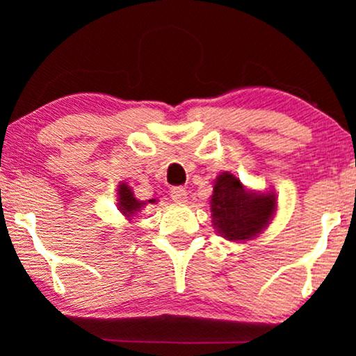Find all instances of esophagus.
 Masks as SVG:
<instances>
[{"label": "esophagus", "instance_id": "34e87169", "mask_svg": "<svg viewBox=\"0 0 356 356\" xmlns=\"http://www.w3.org/2000/svg\"><path fill=\"white\" fill-rule=\"evenodd\" d=\"M170 196H172V199H173L175 202L181 204V202H186L188 193H186V189H184L183 186H175V188H172V191H170Z\"/></svg>", "mask_w": 356, "mask_h": 356}]
</instances>
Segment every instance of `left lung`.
<instances>
[{
    "label": "left lung",
    "mask_w": 356,
    "mask_h": 356,
    "mask_svg": "<svg viewBox=\"0 0 356 356\" xmlns=\"http://www.w3.org/2000/svg\"><path fill=\"white\" fill-rule=\"evenodd\" d=\"M275 207L274 193L246 191L230 172L218 175L213 184L212 223L217 233L230 241H248L259 235L274 217Z\"/></svg>",
    "instance_id": "1"
}]
</instances>
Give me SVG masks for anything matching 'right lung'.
<instances>
[{
	"label": "right lung",
	"mask_w": 356,
	"mask_h": 356,
	"mask_svg": "<svg viewBox=\"0 0 356 356\" xmlns=\"http://www.w3.org/2000/svg\"><path fill=\"white\" fill-rule=\"evenodd\" d=\"M149 202H154V199H150ZM145 206V202H140L134 197L133 189H131L126 183H121L118 186V211L124 213L126 217L131 218L136 216L140 209Z\"/></svg>",
	"instance_id": "add662e5"
}]
</instances>
